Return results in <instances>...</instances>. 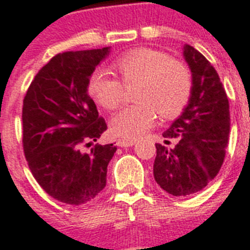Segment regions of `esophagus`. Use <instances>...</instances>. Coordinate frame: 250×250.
<instances>
[{
	"mask_svg": "<svg viewBox=\"0 0 250 250\" xmlns=\"http://www.w3.org/2000/svg\"><path fill=\"white\" fill-rule=\"evenodd\" d=\"M136 144V140H128V138H119L117 141V145L119 147H131Z\"/></svg>",
	"mask_w": 250,
	"mask_h": 250,
	"instance_id": "34e87169",
	"label": "esophagus"
}]
</instances>
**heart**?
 <instances>
[{"label": "heart", "mask_w": 250, "mask_h": 250, "mask_svg": "<svg viewBox=\"0 0 250 250\" xmlns=\"http://www.w3.org/2000/svg\"><path fill=\"white\" fill-rule=\"evenodd\" d=\"M114 68L125 86L140 83L136 100L113 115V133L125 138H137L154 125L156 110L164 118H174L183 112L192 93L189 70L163 52L148 48L132 50L115 61ZM89 94L100 105L114 109L125 96V85L105 70H95L87 83Z\"/></svg>", "instance_id": "1"}]
</instances>
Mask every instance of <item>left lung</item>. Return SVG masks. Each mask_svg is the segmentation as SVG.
Listing matches in <instances>:
<instances>
[{"label": "left lung", "instance_id": "1", "mask_svg": "<svg viewBox=\"0 0 250 250\" xmlns=\"http://www.w3.org/2000/svg\"><path fill=\"white\" fill-rule=\"evenodd\" d=\"M183 57L192 72V93L182 114L163 133L179 138L173 148L156 144L154 178L171 196H190L217 175L230 133L229 99L206 57L184 44Z\"/></svg>", "mask_w": 250, "mask_h": 250}]
</instances>
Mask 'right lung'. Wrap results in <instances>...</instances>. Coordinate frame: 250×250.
<instances>
[{
  "instance_id": "right-lung-1",
  "label": "right lung",
  "mask_w": 250,
  "mask_h": 250,
  "mask_svg": "<svg viewBox=\"0 0 250 250\" xmlns=\"http://www.w3.org/2000/svg\"><path fill=\"white\" fill-rule=\"evenodd\" d=\"M110 47L57 54L37 73L22 105V146L39 186L60 202L83 205L106 184V167L117 147L90 146L106 129L87 94L90 75Z\"/></svg>"
}]
</instances>
